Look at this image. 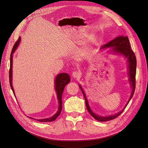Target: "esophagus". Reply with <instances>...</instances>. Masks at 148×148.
I'll return each instance as SVG.
<instances>
[{
	"label": "esophagus",
	"instance_id": "34e87169",
	"mask_svg": "<svg viewBox=\"0 0 148 148\" xmlns=\"http://www.w3.org/2000/svg\"><path fill=\"white\" fill-rule=\"evenodd\" d=\"M81 73L79 71H74L72 74V76L74 79H79L81 77Z\"/></svg>",
	"mask_w": 148,
	"mask_h": 148
}]
</instances>
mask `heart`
Here are the masks:
<instances>
[{"mask_svg":"<svg viewBox=\"0 0 148 148\" xmlns=\"http://www.w3.org/2000/svg\"><path fill=\"white\" fill-rule=\"evenodd\" d=\"M94 42V40H92V41H91V42H92V43H93V42Z\"/></svg>","mask_w":148,"mask_h":148,"instance_id":"heart-1","label":"heart"}]
</instances>
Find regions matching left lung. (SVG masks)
<instances>
[{"instance_id": "8db88e82", "label": "left lung", "mask_w": 148, "mask_h": 148, "mask_svg": "<svg viewBox=\"0 0 148 148\" xmlns=\"http://www.w3.org/2000/svg\"><path fill=\"white\" fill-rule=\"evenodd\" d=\"M112 47V49L109 50V52L113 53L114 54H120V55L123 56L124 58H126L127 60V64H128V74L129 77V82L130 83V86L132 89V92L130 95V97L126 105L124 107L123 109L119 112L116 113L114 114H112L107 116H103L98 114H95L93 112L89 105V103L88 99L86 98V94H85L84 91L82 88L81 85L79 84V87L83 93V95L86 101V106L87 110L91 114L93 118H95L96 120L101 122H106L114 119L119 116L125 109V107L127 106L129 103L130 101L133 97L135 88H136V58L133 51L131 49V47L130 45V41L128 40V36H119L116 37L113 40L110 41L108 43L104 45L101 50L106 49L107 48Z\"/></svg>"}]
</instances>
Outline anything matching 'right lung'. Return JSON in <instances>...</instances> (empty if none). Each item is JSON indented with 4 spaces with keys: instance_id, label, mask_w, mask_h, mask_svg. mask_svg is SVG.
I'll list each match as a JSON object with an SVG mask.
<instances>
[{
    "instance_id": "add662e5",
    "label": "right lung",
    "mask_w": 148,
    "mask_h": 148,
    "mask_svg": "<svg viewBox=\"0 0 148 148\" xmlns=\"http://www.w3.org/2000/svg\"><path fill=\"white\" fill-rule=\"evenodd\" d=\"M21 41V37H19L18 40L15 43L12 50L11 51V53L10 55V86L11 88V89L14 93V95L15 97V92L12 86V57H13V54L15 52V51L17 49V47L19 45V43ZM70 82V77L69 75L66 73H60L58 74L56 76V78L54 79V89H55L56 95H57V98L58 101V104H59V107H58V110L57 112L54 114L53 116H52L51 117H50L49 118H45V119H34L32 117H29V116H27L28 118L30 119H34L37 121L41 122H51L55 120L58 117V116L60 114L61 110H62V94H63V92L64 90V88L65 87L66 85L68 84Z\"/></svg>"
}]
</instances>
